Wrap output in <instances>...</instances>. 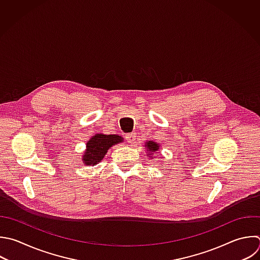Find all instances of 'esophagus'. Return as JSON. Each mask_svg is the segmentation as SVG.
Returning a JSON list of instances; mask_svg holds the SVG:
<instances>
[{"mask_svg": "<svg viewBox=\"0 0 260 260\" xmlns=\"http://www.w3.org/2000/svg\"><path fill=\"white\" fill-rule=\"evenodd\" d=\"M126 140L128 143H134V141L136 140V133H131V134H127L125 136Z\"/></svg>", "mask_w": 260, "mask_h": 260, "instance_id": "1", "label": "esophagus"}]
</instances>
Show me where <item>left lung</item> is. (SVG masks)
Here are the masks:
<instances>
[{
    "label": "left lung",
    "mask_w": 260,
    "mask_h": 260,
    "mask_svg": "<svg viewBox=\"0 0 260 260\" xmlns=\"http://www.w3.org/2000/svg\"><path fill=\"white\" fill-rule=\"evenodd\" d=\"M159 147H160V145H159V143H157V142H154V141H152V140H149V141H146L145 142V148H146V150H147V156L148 157H150V158H154V155L152 154V153H154V152H156L158 149H159Z\"/></svg>",
    "instance_id": "left-lung-1"
}]
</instances>
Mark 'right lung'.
<instances>
[{"instance_id": "right-lung-1", "label": "right lung", "mask_w": 260, "mask_h": 260, "mask_svg": "<svg viewBox=\"0 0 260 260\" xmlns=\"http://www.w3.org/2000/svg\"><path fill=\"white\" fill-rule=\"evenodd\" d=\"M123 142V137L117 134H103L99 133L93 135L86 143V149L82 154V161L85 166H95L107 154L108 150Z\"/></svg>"}]
</instances>
